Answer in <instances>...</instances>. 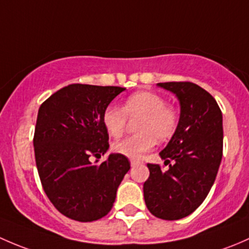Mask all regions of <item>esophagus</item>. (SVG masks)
Masks as SVG:
<instances>
[{
  "label": "esophagus",
  "mask_w": 249,
  "mask_h": 249,
  "mask_svg": "<svg viewBox=\"0 0 249 249\" xmlns=\"http://www.w3.org/2000/svg\"><path fill=\"white\" fill-rule=\"evenodd\" d=\"M139 164H140L139 160H130V165H132V166L139 165Z\"/></svg>",
  "instance_id": "34e87169"
}]
</instances>
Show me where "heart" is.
Wrapping results in <instances>:
<instances>
[{"instance_id": "obj_1", "label": "heart", "mask_w": 249, "mask_h": 249, "mask_svg": "<svg viewBox=\"0 0 249 249\" xmlns=\"http://www.w3.org/2000/svg\"><path fill=\"white\" fill-rule=\"evenodd\" d=\"M127 117H140L137 124L138 135L115 142L112 148L124 157L138 158L155 146L156 140L164 142L174 134L178 125V115L166 106L165 99L151 91H139L124 101L122 109L110 106L102 116L104 128L112 138H121L127 127Z\"/></svg>"}]
</instances>
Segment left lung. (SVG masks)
Returning <instances> with one entry per match:
<instances>
[{
	"label": "left lung",
	"mask_w": 249,
	"mask_h": 249,
	"mask_svg": "<svg viewBox=\"0 0 249 249\" xmlns=\"http://www.w3.org/2000/svg\"><path fill=\"white\" fill-rule=\"evenodd\" d=\"M157 86L178 97L180 120L160 152L168 170L147 164L143 199L153 216L176 220L200 206L216 180L223 155V116L216 99L196 84L171 81Z\"/></svg>",
	"instance_id": "obj_1"
}]
</instances>
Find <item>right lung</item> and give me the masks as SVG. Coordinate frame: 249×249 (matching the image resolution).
<instances>
[{"label": "right lung", "mask_w": 249, "mask_h": 249, "mask_svg": "<svg viewBox=\"0 0 249 249\" xmlns=\"http://www.w3.org/2000/svg\"><path fill=\"white\" fill-rule=\"evenodd\" d=\"M124 87L71 84L58 89L38 110L35 129L36 164L49 200L62 214L92 222L109 213L116 192L130 169L127 157L110 153L104 110Z\"/></svg>", "instance_id": "add662e5"}]
</instances>
